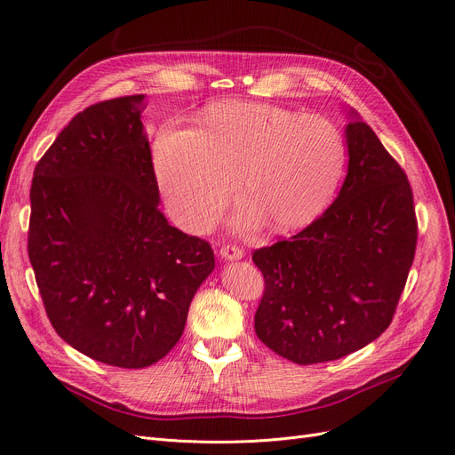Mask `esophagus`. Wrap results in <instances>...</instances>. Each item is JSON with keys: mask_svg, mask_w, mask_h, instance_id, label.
<instances>
[{"mask_svg": "<svg viewBox=\"0 0 455 455\" xmlns=\"http://www.w3.org/2000/svg\"><path fill=\"white\" fill-rule=\"evenodd\" d=\"M244 254V251L237 244H224L222 249H220V256L224 259H241Z\"/></svg>", "mask_w": 455, "mask_h": 455, "instance_id": "34e87169", "label": "esophagus"}]
</instances>
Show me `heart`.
Masks as SVG:
<instances>
[{"instance_id":"heart-1","label":"heart","mask_w":455,"mask_h":455,"mask_svg":"<svg viewBox=\"0 0 455 455\" xmlns=\"http://www.w3.org/2000/svg\"><path fill=\"white\" fill-rule=\"evenodd\" d=\"M347 148L332 121L264 102H218L196 127L167 121L151 144V163L178 224L203 231L237 188L246 220L269 218L279 231L309 226L332 201Z\"/></svg>"}]
</instances>
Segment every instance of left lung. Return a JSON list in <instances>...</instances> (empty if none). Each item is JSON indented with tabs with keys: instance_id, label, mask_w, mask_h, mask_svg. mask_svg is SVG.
<instances>
[{
	"instance_id": "1",
	"label": "left lung",
	"mask_w": 455,
	"mask_h": 455,
	"mask_svg": "<svg viewBox=\"0 0 455 455\" xmlns=\"http://www.w3.org/2000/svg\"><path fill=\"white\" fill-rule=\"evenodd\" d=\"M346 136L349 167L336 201L291 239L252 254L264 275L256 336L296 364L341 359L383 334L416 254L406 172L356 116Z\"/></svg>"
}]
</instances>
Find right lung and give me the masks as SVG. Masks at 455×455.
Listing matches in <instances>:
<instances>
[{"label": "right lung", "instance_id": "obj_1", "mask_svg": "<svg viewBox=\"0 0 455 455\" xmlns=\"http://www.w3.org/2000/svg\"><path fill=\"white\" fill-rule=\"evenodd\" d=\"M146 94L79 112L36 164L28 256L57 334L119 368L161 361L214 269L209 241L169 226L140 114Z\"/></svg>", "mask_w": 455, "mask_h": 455}]
</instances>
